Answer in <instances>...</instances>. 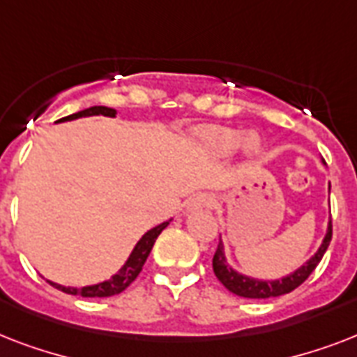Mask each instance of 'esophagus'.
I'll use <instances>...</instances> for the list:
<instances>
[{"label": "esophagus", "instance_id": "esophagus-1", "mask_svg": "<svg viewBox=\"0 0 357 357\" xmlns=\"http://www.w3.org/2000/svg\"><path fill=\"white\" fill-rule=\"evenodd\" d=\"M215 206V198L209 192H198L189 200V209H209Z\"/></svg>", "mask_w": 357, "mask_h": 357}]
</instances>
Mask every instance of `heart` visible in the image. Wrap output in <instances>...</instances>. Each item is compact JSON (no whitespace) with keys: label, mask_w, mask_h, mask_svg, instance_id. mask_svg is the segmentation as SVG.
I'll return each instance as SVG.
<instances>
[{"label":"heart","mask_w":357,"mask_h":357,"mask_svg":"<svg viewBox=\"0 0 357 357\" xmlns=\"http://www.w3.org/2000/svg\"><path fill=\"white\" fill-rule=\"evenodd\" d=\"M202 137H204V142H206L209 150L222 153V155L237 150L241 142H243V133L229 128H207ZM259 148V139L255 135H248L246 140H244V150L248 151V153H257Z\"/></svg>","instance_id":"b5f03b06"}]
</instances>
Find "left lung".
<instances>
[{
    "mask_svg": "<svg viewBox=\"0 0 357 357\" xmlns=\"http://www.w3.org/2000/svg\"><path fill=\"white\" fill-rule=\"evenodd\" d=\"M330 241H332V220H330L328 234L324 237V241H322L319 252L305 265L300 266L298 271H294L293 274H289V276L282 278V280H274V282L254 280V278L243 276V274L235 272L226 263L224 246L222 241H220L217 252L213 255V271H215V276L218 278V282L222 283L224 287L231 291L234 294H237V296H243V298H272V296H282V294H287L291 291H294L296 287H300L311 276V272L315 271L317 265L321 263L322 255L326 254Z\"/></svg>",
    "mask_w": 357,
    "mask_h": 357,
    "instance_id": "8db88e82",
    "label": "left lung"
}]
</instances>
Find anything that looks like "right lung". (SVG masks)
I'll return each mask as SVG.
<instances>
[{
  "label": "right lung",
  "mask_w": 357,
  "mask_h": 357,
  "mask_svg": "<svg viewBox=\"0 0 357 357\" xmlns=\"http://www.w3.org/2000/svg\"><path fill=\"white\" fill-rule=\"evenodd\" d=\"M94 114H103V116H114L116 111L111 107H102V105H96V107H89L85 111H79V113L70 114V116H64V119L57 120V122H66V120H75L81 119V116H94ZM168 222H162L159 226H155L153 229H150L148 234L142 235L137 246L133 248L131 255H129V259L126 261V265L120 268L116 274H114L111 280L107 282L98 283V285H91V287H63V285H59V283L50 282V285H53L59 291H63L66 294H77V296H85V298H103V296H114V294L122 293L123 289L128 287L129 283L133 282L135 278L139 276L140 271H142V266H144L146 259H148V255H150L151 248H153V243H155V238L159 237L162 229L167 228Z\"/></svg>",
  "instance_id": "right-lung-1"
}]
</instances>
